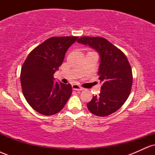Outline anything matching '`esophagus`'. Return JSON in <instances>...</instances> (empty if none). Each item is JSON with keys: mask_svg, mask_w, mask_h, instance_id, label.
<instances>
[{"mask_svg": "<svg viewBox=\"0 0 155 155\" xmlns=\"http://www.w3.org/2000/svg\"><path fill=\"white\" fill-rule=\"evenodd\" d=\"M72 89L73 90H76V91H81V90H84L82 87H81L78 86V85L76 84L72 85Z\"/></svg>", "mask_w": 155, "mask_h": 155, "instance_id": "obj_1", "label": "esophagus"}]
</instances>
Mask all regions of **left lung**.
<instances>
[{
  "mask_svg": "<svg viewBox=\"0 0 155 155\" xmlns=\"http://www.w3.org/2000/svg\"><path fill=\"white\" fill-rule=\"evenodd\" d=\"M77 42L95 49L100 56L97 74L101 91L87 104L88 110L98 117L110 115L124 104L130 93V65L124 53L104 38L83 36Z\"/></svg>",
  "mask_w": 155,
  "mask_h": 155,
  "instance_id": "8db88e82",
  "label": "left lung"
}]
</instances>
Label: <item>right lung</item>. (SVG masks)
Listing matches in <instances>:
<instances>
[{
  "instance_id": "1",
  "label": "right lung",
  "mask_w": 155,
  "mask_h": 155,
  "mask_svg": "<svg viewBox=\"0 0 155 155\" xmlns=\"http://www.w3.org/2000/svg\"><path fill=\"white\" fill-rule=\"evenodd\" d=\"M78 39L76 36L51 37L30 52L21 69L23 95L35 111L45 116L63 109L72 93L70 84L54 81L68 48Z\"/></svg>"
}]
</instances>
